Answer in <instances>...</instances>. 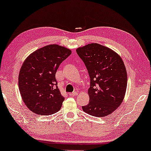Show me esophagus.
Instances as JSON below:
<instances>
[{
  "label": "esophagus",
  "mask_w": 151,
  "mask_h": 151,
  "mask_svg": "<svg viewBox=\"0 0 151 151\" xmlns=\"http://www.w3.org/2000/svg\"><path fill=\"white\" fill-rule=\"evenodd\" d=\"M69 95H70V96H76L78 95V93L77 91H74V92H72V93H70Z\"/></svg>",
  "instance_id": "esophagus-1"
}]
</instances>
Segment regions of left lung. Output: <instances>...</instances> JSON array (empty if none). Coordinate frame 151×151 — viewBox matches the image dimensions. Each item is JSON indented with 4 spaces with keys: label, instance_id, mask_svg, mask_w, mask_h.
<instances>
[{
    "label": "left lung",
    "instance_id": "left-lung-1",
    "mask_svg": "<svg viewBox=\"0 0 151 151\" xmlns=\"http://www.w3.org/2000/svg\"><path fill=\"white\" fill-rule=\"evenodd\" d=\"M85 63L90 78L89 104L84 112L103 117L112 113L125 97L127 75L125 66L117 53L106 46L92 43L76 50Z\"/></svg>",
    "mask_w": 151,
    "mask_h": 151
}]
</instances>
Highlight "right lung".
Segmentation results:
<instances>
[{
    "mask_svg": "<svg viewBox=\"0 0 151 151\" xmlns=\"http://www.w3.org/2000/svg\"><path fill=\"white\" fill-rule=\"evenodd\" d=\"M71 54L65 47L50 44L32 53L24 62L18 87L23 101L31 111L49 115L60 109L64 97L58 88L55 73Z\"/></svg>",
    "mask_w": 151,
    "mask_h": 151,
    "instance_id": "add662e5",
    "label": "right lung"
}]
</instances>
